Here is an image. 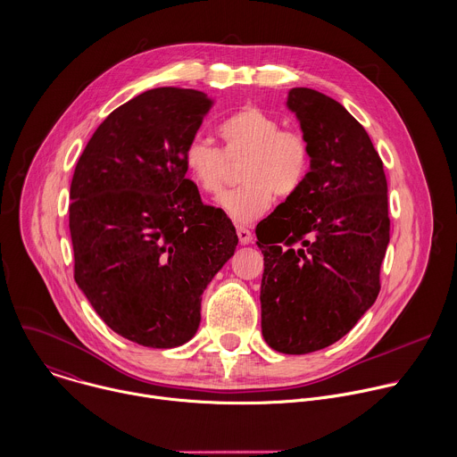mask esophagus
I'll use <instances>...</instances> for the list:
<instances>
[{"label":"esophagus","instance_id":"obj_1","mask_svg":"<svg viewBox=\"0 0 457 457\" xmlns=\"http://www.w3.org/2000/svg\"><path fill=\"white\" fill-rule=\"evenodd\" d=\"M237 235H238L240 244H244V245L253 242V233L247 228H244V226H237Z\"/></svg>","mask_w":457,"mask_h":457}]
</instances>
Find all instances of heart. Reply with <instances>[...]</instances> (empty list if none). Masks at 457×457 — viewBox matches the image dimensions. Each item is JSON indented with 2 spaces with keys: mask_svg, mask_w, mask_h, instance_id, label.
<instances>
[{
  "mask_svg": "<svg viewBox=\"0 0 457 457\" xmlns=\"http://www.w3.org/2000/svg\"><path fill=\"white\" fill-rule=\"evenodd\" d=\"M224 148L204 137H194L183 152L185 167L208 195H217L229 176V162H242V187L224 194L219 201L229 219L249 224L260 219L279 197L294 195L311 169L309 145L301 134L285 130L279 118L247 105L219 125Z\"/></svg>",
  "mask_w": 457,
  "mask_h": 457,
  "instance_id": "obj_1",
  "label": "heart"
}]
</instances>
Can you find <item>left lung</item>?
I'll return each mask as SVG.
<instances>
[{"label":"left lung","mask_w":457,"mask_h":457,"mask_svg":"<svg viewBox=\"0 0 457 457\" xmlns=\"http://www.w3.org/2000/svg\"><path fill=\"white\" fill-rule=\"evenodd\" d=\"M309 145L305 183L258 224L265 343L288 355L345 337L373 305L389 244L387 181L364 127L334 98L292 87Z\"/></svg>","instance_id":"left-lung-1"}]
</instances>
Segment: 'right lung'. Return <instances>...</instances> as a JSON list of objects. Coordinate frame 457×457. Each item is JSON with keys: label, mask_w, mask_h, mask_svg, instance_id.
Wrapping results in <instances>:
<instances>
[{"label": "right lung", "mask_w": 457, "mask_h": 457, "mask_svg": "<svg viewBox=\"0 0 457 457\" xmlns=\"http://www.w3.org/2000/svg\"><path fill=\"white\" fill-rule=\"evenodd\" d=\"M212 105L203 91L148 89L98 125L75 167V281L112 332L141 346L195 336L203 292L238 244L185 178V146Z\"/></svg>", "instance_id": "right-lung-1"}]
</instances>
